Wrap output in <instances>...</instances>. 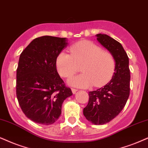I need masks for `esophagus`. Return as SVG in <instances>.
Returning a JSON list of instances; mask_svg holds the SVG:
<instances>
[{"mask_svg": "<svg viewBox=\"0 0 148 148\" xmlns=\"http://www.w3.org/2000/svg\"><path fill=\"white\" fill-rule=\"evenodd\" d=\"M71 90H72L73 93V94H75L76 92L77 91V89H75V88H71Z\"/></svg>", "mask_w": 148, "mask_h": 148, "instance_id": "34e87169", "label": "esophagus"}]
</instances>
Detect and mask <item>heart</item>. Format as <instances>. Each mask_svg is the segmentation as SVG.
<instances>
[{
    "label": "heart",
    "mask_w": 148,
    "mask_h": 148,
    "mask_svg": "<svg viewBox=\"0 0 148 148\" xmlns=\"http://www.w3.org/2000/svg\"><path fill=\"white\" fill-rule=\"evenodd\" d=\"M71 55L64 51L56 60L58 72L62 77H71L81 65L82 73L69 79V84L86 88L92 84L100 86L112 78L115 69V60L110 52L90 41H81L70 47Z\"/></svg>",
    "instance_id": "heart-1"
}]
</instances>
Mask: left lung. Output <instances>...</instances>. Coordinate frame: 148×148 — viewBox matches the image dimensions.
<instances>
[{
  "label": "left lung",
  "mask_w": 148,
  "mask_h": 148,
  "mask_svg": "<svg viewBox=\"0 0 148 148\" xmlns=\"http://www.w3.org/2000/svg\"><path fill=\"white\" fill-rule=\"evenodd\" d=\"M97 40L112 55L115 69L112 79L104 86L89 92V101L84 115L95 125L108 123L121 112L130 95L129 58L122 45L106 34L96 35Z\"/></svg>",
  "instance_id": "obj_1"
}]
</instances>
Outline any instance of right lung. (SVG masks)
I'll use <instances>...</instances> for the list:
<instances>
[{
	"label": "right lung",
	"mask_w": 148,
	"mask_h": 148,
	"mask_svg": "<svg viewBox=\"0 0 148 148\" xmlns=\"http://www.w3.org/2000/svg\"><path fill=\"white\" fill-rule=\"evenodd\" d=\"M68 45L66 38L45 36L30 42L20 56L16 97L24 114L35 123L53 124L73 95L58 74L56 60Z\"/></svg>",
	"instance_id": "obj_1"
}]
</instances>
